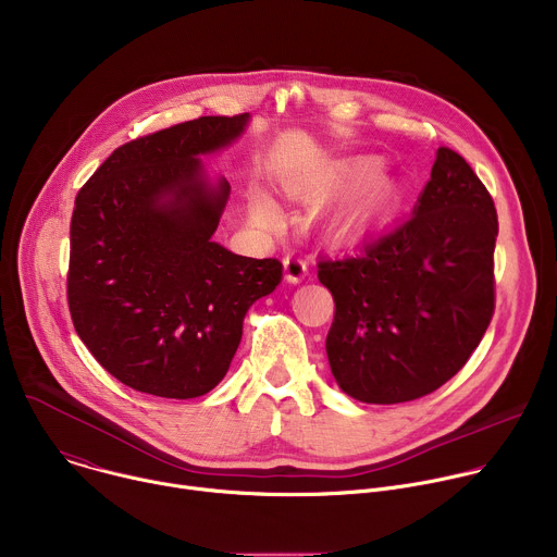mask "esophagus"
I'll return each mask as SVG.
<instances>
[{
    "mask_svg": "<svg viewBox=\"0 0 557 557\" xmlns=\"http://www.w3.org/2000/svg\"><path fill=\"white\" fill-rule=\"evenodd\" d=\"M308 275V258L301 253H288L284 260V277L290 284L301 282Z\"/></svg>",
    "mask_w": 557,
    "mask_h": 557,
    "instance_id": "esophagus-1",
    "label": "esophagus"
}]
</instances>
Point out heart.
<instances>
[{"instance_id":"1","label":"heart","mask_w":557,"mask_h":557,"mask_svg":"<svg viewBox=\"0 0 557 557\" xmlns=\"http://www.w3.org/2000/svg\"><path fill=\"white\" fill-rule=\"evenodd\" d=\"M290 185H293L295 194H301V191L314 187L317 183H312L308 178H293ZM383 198H385V183L379 178H368V181L359 183L350 194H346L333 207V222L339 226H352L357 222H363L379 211V207L383 205ZM256 215L262 220H273V215H275L273 205L267 198H258Z\"/></svg>"}]
</instances>
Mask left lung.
<instances>
[{
	"instance_id": "1",
	"label": "left lung",
	"mask_w": 557,
	"mask_h": 557,
	"mask_svg": "<svg viewBox=\"0 0 557 557\" xmlns=\"http://www.w3.org/2000/svg\"><path fill=\"white\" fill-rule=\"evenodd\" d=\"M494 200L465 158L438 147L410 218L350 253L320 256L333 293L326 352L337 385L363 404H406L449 381L494 314Z\"/></svg>"
}]
</instances>
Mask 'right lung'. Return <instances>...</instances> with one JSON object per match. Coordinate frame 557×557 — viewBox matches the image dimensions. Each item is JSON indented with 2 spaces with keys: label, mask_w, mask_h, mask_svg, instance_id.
<instances>
[{
  "label": "right lung",
  "mask_w": 557,
  "mask_h": 557,
  "mask_svg": "<svg viewBox=\"0 0 557 557\" xmlns=\"http://www.w3.org/2000/svg\"><path fill=\"white\" fill-rule=\"evenodd\" d=\"M249 114L200 116L112 151L74 200L67 306L76 335L121 383L194 399L226 374L247 310L282 262L213 243L228 183L200 156L231 145Z\"/></svg>",
  "instance_id": "1"
}]
</instances>
